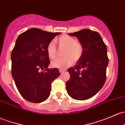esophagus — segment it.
Segmentation results:
<instances>
[{
	"label": "esophagus",
	"mask_w": 125,
	"mask_h": 125,
	"mask_svg": "<svg viewBox=\"0 0 125 125\" xmlns=\"http://www.w3.org/2000/svg\"><path fill=\"white\" fill-rule=\"evenodd\" d=\"M59 72H60V73H62L65 72V70H63V69H59Z\"/></svg>",
	"instance_id": "obj_1"
}]
</instances>
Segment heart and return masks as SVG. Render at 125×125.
Returning a JSON list of instances; mask_svg holds the SVG:
<instances>
[{
	"label": "heart",
	"instance_id": "obj_1",
	"mask_svg": "<svg viewBox=\"0 0 125 125\" xmlns=\"http://www.w3.org/2000/svg\"><path fill=\"white\" fill-rule=\"evenodd\" d=\"M57 43L60 46L65 47L63 56L52 62V66L54 68L65 69L71 66L74 61H78L83 54L84 50L82 44L77 42L75 38L68 35H63L57 39ZM47 55L51 59L56 56V47L53 41L50 42L47 47Z\"/></svg>",
	"mask_w": 125,
	"mask_h": 125
}]
</instances>
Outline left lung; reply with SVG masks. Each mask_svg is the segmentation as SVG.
<instances>
[{
	"instance_id": "left-lung-1",
	"label": "left lung",
	"mask_w": 125,
	"mask_h": 125,
	"mask_svg": "<svg viewBox=\"0 0 125 125\" xmlns=\"http://www.w3.org/2000/svg\"><path fill=\"white\" fill-rule=\"evenodd\" d=\"M75 36L83 47V54L68 69L70 79L66 83L68 94L76 100H86L95 95L106 81L108 64L107 48L97 31L83 29L69 33Z\"/></svg>"
}]
</instances>
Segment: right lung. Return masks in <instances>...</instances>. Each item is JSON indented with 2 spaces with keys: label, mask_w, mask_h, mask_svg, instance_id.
<instances>
[{
  "label": "right lung",
  "mask_w": 125,
  "mask_h": 125,
  "mask_svg": "<svg viewBox=\"0 0 125 125\" xmlns=\"http://www.w3.org/2000/svg\"><path fill=\"white\" fill-rule=\"evenodd\" d=\"M60 32H48L31 28L18 36L11 52V73L21 95L33 103L44 102L49 97L52 83L60 73L49 69L47 47ZM40 69L43 71L39 72Z\"/></svg>",
  "instance_id": "1"
}]
</instances>
